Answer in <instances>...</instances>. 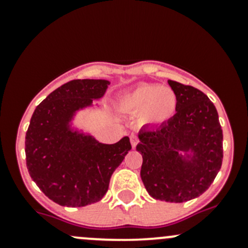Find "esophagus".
<instances>
[{
  "label": "esophagus",
  "instance_id": "esophagus-1",
  "mask_svg": "<svg viewBox=\"0 0 248 248\" xmlns=\"http://www.w3.org/2000/svg\"><path fill=\"white\" fill-rule=\"evenodd\" d=\"M138 141H139L138 137L134 136V134H132V136H131V144H132V147H133V149L137 146V144H138Z\"/></svg>",
  "mask_w": 248,
  "mask_h": 248
}]
</instances>
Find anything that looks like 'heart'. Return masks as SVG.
<instances>
[{
    "instance_id": "obj_1",
    "label": "heart",
    "mask_w": 248,
    "mask_h": 248,
    "mask_svg": "<svg viewBox=\"0 0 248 248\" xmlns=\"http://www.w3.org/2000/svg\"><path fill=\"white\" fill-rule=\"evenodd\" d=\"M120 107L129 114H138L144 126H162L176 112L177 97L169 87L154 84H140L124 94Z\"/></svg>"
}]
</instances>
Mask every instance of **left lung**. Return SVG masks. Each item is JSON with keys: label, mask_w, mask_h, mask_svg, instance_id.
Masks as SVG:
<instances>
[{"label": "left lung", "mask_w": 248, "mask_h": 248, "mask_svg": "<svg viewBox=\"0 0 248 248\" xmlns=\"http://www.w3.org/2000/svg\"><path fill=\"white\" fill-rule=\"evenodd\" d=\"M168 84L177 97L176 114L162 126L139 131L140 176L152 198L185 202L214 182L223 158V133L206 94L172 80Z\"/></svg>", "instance_id": "left-lung-1"}]
</instances>
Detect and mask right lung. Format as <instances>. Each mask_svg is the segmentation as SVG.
Here are the masks:
<instances>
[{"mask_svg": "<svg viewBox=\"0 0 248 248\" xmlns=\"http://www.w3.org/2000/svg\"><path fill=\"white\" fill-rule=\"evenodd\" d=\"M110 81L77 79L52 91L37 107L25 137L26 166L42 192L62 206L101 201L110 177L132 149L128 137L115 144L98 141L74 121L80 111L99 108Z\"/></svg>", "mask_w": 248, "mask_h": 248, "instance_id": "obj_1", "label": "right lung"}]
</instances>
